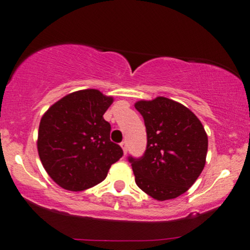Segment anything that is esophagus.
Segmentation results:
<instances>
[{"instance_id":"obj_1","label":"esophagus","mask_w":250,"mask_h":250,"mask_svg":"<svg viewBox=\"0 0 250 250\" xmlns=\"http://www.w3.org/2000/svg\"><path fill=\"white\" fill-rule=\"evenodd\" d=\"M121 147H122V150H123V153L127 154L128 146H127V143H125V142H122V143H121Z\"/></svg>"}]
</instances>
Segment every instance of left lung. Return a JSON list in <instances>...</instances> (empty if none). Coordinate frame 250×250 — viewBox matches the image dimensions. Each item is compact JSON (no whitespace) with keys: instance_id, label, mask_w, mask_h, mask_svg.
Instances as JSON below:
<instances>
[{"instance_id":"obj_1","label":"left lung","mask_w":250,"mask_h":250,"mask_svg":"<svg viewBox=\"0 0 250 250\" xmlns=\"http://www.w3.org/2000/svg\"><path fill=\"white\" fill-rule=\"evenodd\" d=\"M146 128L147 144L138 159L129 157L136 185L158 201L176 198L204 168L208 136L190 109L165 97L135 104Z\"/></svg>"}]
</instances>
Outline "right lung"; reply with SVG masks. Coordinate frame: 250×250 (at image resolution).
I'll return each instance as SVG.
<instances>
[{
  "instance_id": "1",
  "label": "right lung",
  "mask_w": 250,
  "mask_h": 250,
  "mask_svg": "<svg viewBox=\"0 0 250 250\" xmlns=\"http://www.w3.org/2000/svg\"><path fill=\"white\" fill-rule=\"evenodd\" d=\"M113 98L99 90L69 93L42 115L38 153L43 168L60 187L82 191L106 179L112 164L123 156L110 141V125L104 114Z\"/></svg>"
}]
</instances>
